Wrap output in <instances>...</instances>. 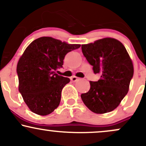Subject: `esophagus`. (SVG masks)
<instances>
[{
  "label": "esophagus",
  "instance_id": "34e87169",
  "mask_svg": "<svg viewBox=\"0 0 146 146\" xmlns=\"http://www.w3.org/2000/svg\"><path fill=\"white\" fill-rule=\"evenodd\" d=\"M80 78H77V77H75V76H73V77H71V81H73V82H77L78 81V80H80Z\"/></svg>",
  "mask_w": 146,
  "mask_h": 146
}]
</instances>
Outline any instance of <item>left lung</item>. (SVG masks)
Returning <instances> with one entry per match:
<instances>
[{
  "mask_svg": "<svg viewBox=\"0 0 146 146\" xmlns=\"http://www.w3.org/2000/svg\"><path fill=\"white\" fill-rule=\"evenodd\" d=\"M82 51L93 72L101 75L98 81H90V90L81 95L84 104L95 113L113 111L128 93L133 77L128 52L121 42L111 38L82 44Z\"/></svg>",
  "mask_w": 146,
  "mask_h": 146,
  "instance_id": "8db88e82",
  "label": "left lung"
}]
</instances>
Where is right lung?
<instances>
[{"label":"right lung","mask_w":146,"mask_h":146,"mask_svg":"<svg viewBox=\"0 0 146 146\" xmlns=\"http://www.w3.org/2000/svg\"><path fill=\"white\" fill-rule=\"evenodd\" d=\"M51 37H41L27 47L17 64L18 90L33 113L47 115L60 104L61 93L70 79L56 73L68 52L80 48Z\"/></svg>","instance_id":"1"}]
</instances>
